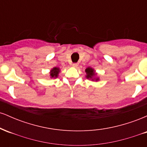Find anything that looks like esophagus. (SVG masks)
I'll return each instance as SVG.
<instances>
[{"instance_id":"1","label":"esophagus","mask_w":147,"mask_h":147,"mask_svg":"<svg viewBox=\"0 0 147 147\" xmlns=\"http://www.w3.org/2000/svg\"><path fill=\"white\" fill-rule=\"evenodd\" d=\"M79 65V63H72V66L75 67V68H77V66Z\"/></svg>"}]
</instances>
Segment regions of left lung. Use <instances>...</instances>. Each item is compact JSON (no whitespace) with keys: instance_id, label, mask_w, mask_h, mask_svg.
Returning <instances> with one entry per match:
<instances>
[{"instance_id":"8db88e82","label":"left lung","mask_w":147,"mask_h":147,"mask_svg":"<svg viewBox=\"0 0 147 147\" xmlns=\"http://www.w3.org/2000/svg\"><path fill=\"white\" fill-rule=\"evenodd\" d=\"M86 72L87 73V76L86 77L88 79V78H92V76L95 75V73H94V70L93 69L90 68H88L86 69Z\"/></svg>"}]
</instances>
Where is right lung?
I'll list each match as a JSON object with an SVG mask.
<instances>
[{
	"instance_id": "add662e5",
	"label": "right lung",
	"mask_w": 147,
	"mask_h": 147,
	"mask_svg": "<svg viewBox=\"0 0 147 147\" xmlns=\"http://www.w3.org/2000/svg\"><path fill=\"white\" fill-rule=\"evenodd\" d=\"M59 72V69L58 68H54L51 70V72H50V76L52 77H57L58 76Z\"/></svg>"
}]
</instances>
